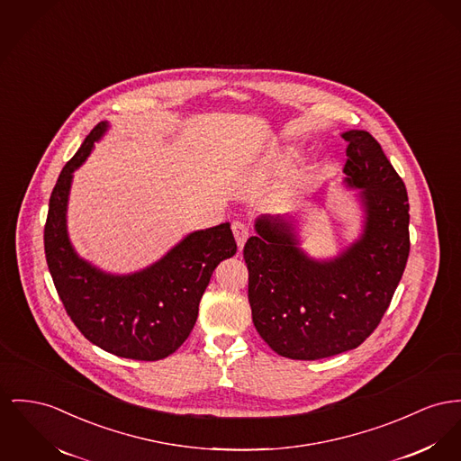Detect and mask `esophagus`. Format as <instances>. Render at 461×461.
<instances>
[{
    "label": "esophagus",
    "instance_id": "obj_1",
    "mask_svg": "<svg viewBox=\"0 0 461 461\" xmlns=\"http://www.w3.org/2000/svg\"><path fill=\"white\" fill-rule=\"evenodd\" d=\"M232 232H234V238H236L238 248L241 249V248L245 246L248 236H249V229H248V225H246L245 221L236 220V221L232 223Z\"/></svg>",
    "mask_w": 461,
    "mask_h": 461
}]
</instances>
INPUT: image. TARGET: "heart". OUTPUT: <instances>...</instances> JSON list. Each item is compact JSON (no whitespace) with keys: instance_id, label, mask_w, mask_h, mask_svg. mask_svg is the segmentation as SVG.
I'll return each mask as SVG.
<instances>
[{"instance_id":"b5f03b06","label":"heart","mask_w":461,"mask_h":461,"mask_svg":"<svg viewBox=\"0 0 461 461\" xmlns=\"http://www.w3.org/2000/svg\"><path fill=\"white\" fill-rule=\"evenodd\" d=\"M295 160V154L294 152H288V150H281L276 154L271 155L266 164H264V173L266 175H271V176H276V175H283L285 171L290 169V166L294 164ZM307 185V176L304 173H297L294 175L286 184L283 185L281 188V199L283 201H290L294 199L295 195H299Z\"/></svg>"}]
</instances>
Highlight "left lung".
Instances as JSON below:
<instances>
[{
	"instance_id": "obj_1",
	"label": "left lung",
	"mask_w": 461,
	"mask_h": 461,
	"mask_svg": "<svg viewBox=\"0 0 461 461\" xmlns=\"http://www.w3.org/2000/svg\"><path fill=\"white\" fill-rule=\"evenodd\" d=\"M342 138L344 184L360 188L366 212L362 236L338 257L316 260L301 248L292 218L262 215L243 249L253 325L292 360L358 348L390 306L409 257L405 185L367 131Z\"/></svg>"
}]
</instances>
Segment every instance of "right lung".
<instances>
[{
	"instance_id": "add662e5",
	"label": "right lung",
	"mask_w": 461,
	"mask_h": 461,
	"mask_svg": "<svg viewBox=\"0 0 461 461\" xmlns=\"http://www.w3.org/2000/svg\"><path fill=\"white\" fill-rule=\"evenodd\" d=\"M108 127L97 123L62 167L49 203L45 257L62 306L86 338L112 355L155 362L175 353L188 338L216 266L230 258L238 246L225 221L188 234L160 260L132 275H110L80 258L66 229L69 188L75 169Z\"/></svg>"
}]
</instances>
